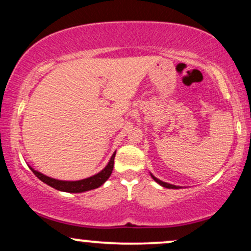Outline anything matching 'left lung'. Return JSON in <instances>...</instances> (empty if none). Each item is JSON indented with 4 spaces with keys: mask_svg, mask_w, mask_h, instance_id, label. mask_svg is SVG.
Listing matches in <instances>:
<instances>
[{
    "mask_svg": "<svg viewBox=\"0 0 251 251\" xmlns=\"http://www.w3.org/2000/svg\"><path fill=\"white\" fill-rule=\"evenodd\" d=\"M151 177L153 178V179H154L155 181H157L158 184H160V185L164 186V188H168V189H178V186H176V185H172V184H169V183H164V181L159 180V179H158V178H155L154 176H152V175H151Z\"/></svg>",
    "mask_w": 251,
    "mask_h": 251,
    "instance_id": "obj_1",
    "label": "left lung"
}]
</instances>
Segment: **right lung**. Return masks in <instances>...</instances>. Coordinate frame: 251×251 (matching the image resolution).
<instances>
[{
  "label": "right lung",
  "mask_w": 251,
  "mask_h": 251,
  "mask_svg": "<svg viewBox=\"0 0 251 251\" xmlns=\"http://www.w3.org/2000/svg\"><path fill=\"white\" fill-rule=\"evenodd\" d=\"M114 157H116V152H114L113 155L111 157L109 162L106 168L100 171L99 174L92 176V177L86 178V179L81 180H74V181H66V180H57L54 179V178L47 177V176L42 175L41 172L35 171L33 168H30L33 174L39 178L40 180L46 183L47 185L51 186V188L60 190V191L65 192H73V194H76V192H85L88 191V190H93L101 186L106 180L108 179V177L111 176L112 171H113V165H114Z\"/></svg>",
  "instance_id": "1"
}]
</instances>
